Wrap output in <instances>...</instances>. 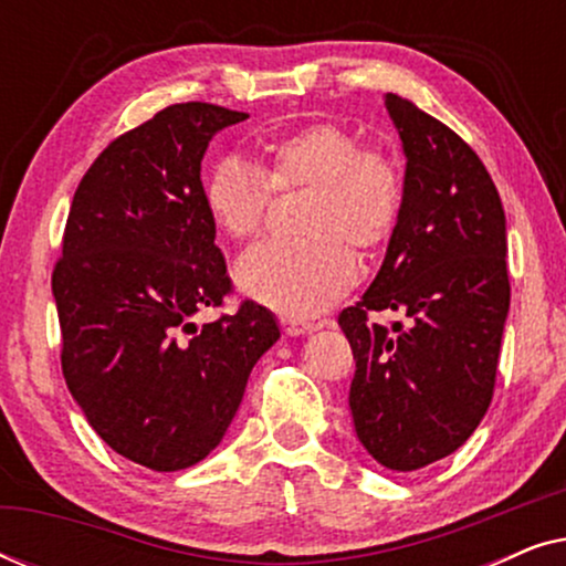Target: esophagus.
Wrapping results in <instances>:
<instances>
[{
  "instance_id": "esophagus-1",
  "label": "esophagus",
  "mask_w": 566,
  "mask_h": 566,
  "mask_svg": "<svg viewBox=\"0 0 566 566\" xmlns=\"http://www.w3.org/2000/svg\"><path fill=\"white\" fill-rule=\"evenodd\" d=\"M283 324V332L289 337H298V335H308V332H314L316 327L312 322H301V319H291V316H283L281 319Z\"/></svg>"
}]
</instances>
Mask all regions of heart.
Returning a JSON list of instances; mask_svg holds the SVG:
<instances>
[{"label":"heart","instance_id":"heart-1","mask_svg":"<svg viewBox=\"0 0 566 566\" xmlns=\"http://www.w3.org/2000/svg\"><path fill=\"white\" fill-rule=\"evenodd\" d=\"M306 188L291 242L254 247L237 262L247 296L289 316H312L350 289L358 254H374L397 227L401 177L389 154L360 149L339 123H308L254 149V161L227 157L203 182L206 211L221 234H260L270 190Z\"/></svg>","mask_w":566,"mask_h":566}]
</instances>
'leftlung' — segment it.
Wrapping results in <instances>:
<instances>
[{"label":"left lung","instance_id":"left-lung-1","mask_svg":"<svg viewBox=\"0 0 566 566\" xmlns=\"http://www.w3.org/2000/svg\"><path fill=\"white\" fill-rule=\"evenodd\" d=\"M405 151L397 227L370 289L339 314L353 347L350 412L363 448L417 471L467 443L492 401L510 308L500 192L474 149L386 92ZM370 311H399L391 331Z\"/></svg>","mask_w":566,"mask_h":566}]
</instances>
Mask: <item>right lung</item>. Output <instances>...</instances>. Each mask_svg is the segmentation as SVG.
Here are the masks:
<instances>
[{
  "label": "right lung",
  "mask_w": 566,
  "mask_h": 566,
  "mask_svg": "<svg viewBox=\"0 0 566 566\" xmlns=\"http://www.w3.org/2000/svg\"><path fill=\"white\" fill-rule=\"evenodd\" d=\"M250 118L180 103L107 146L82 177L53 270L61 368L92 430L128 461L180 471L234 420L254 363L277 343L273 312L192 322L231 291L200 161Z\"/></svg>",
  "instance_id": "add662e5"
}]
</instances>
